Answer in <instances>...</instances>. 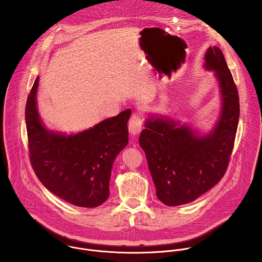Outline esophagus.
I'll return each mask as SVG.
<instances>
[{
	"label": "esophagus",
	"instance_id": "34e87169",
	"mask_svg": "<svg viewBox=\"0 0 262 262\" xmlns=\"http://www.w3.org/2000/svg\"><path fill=\"white\" fill-rule=\"evenodd\" d=\"M142 117L139 112L134 113L128 121V130L132 136H137L142 130Z\"/></svg>",
	"mask_w": 262,
	"mask_h": 262
}]
</instances>
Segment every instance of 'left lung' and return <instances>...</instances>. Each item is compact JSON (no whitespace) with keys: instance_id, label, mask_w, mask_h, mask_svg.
I'll list each match as a JSON object with an SVG mask.
<instances>
[{"instance_id":"obj_1","label":"left lung","mask_w":262,"mask_h":262,"mask_svg":"<svg viewBox=\"0 0 262 262\" xmlns=\"http://www.w3.org/2000/svg\"><path fill=\"white\" fill-rule=\"evenodd\" d=\"M204 67L214 71L222 111L206 135L168 117L150 116L139 144L145 151L158 198L168 206L192 202L214 186L225 174L237 130L239 97L222 51L209 48Z\"/></svg>"}]
</instances>
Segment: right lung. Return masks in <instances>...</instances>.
Returning <instances> with one entry per match:
<instances>
[{
    "label": "right lung",
    "mask_w": 262,
    "mask_h": 262,
    "mask_svg": "<svg viewBox=\"0 0 262 262\" xmlns=\"http://www.w3.org/2000/svg\"><path fill=\"white\" fill-rule=\"evenodd\" d=\"M37 77L26 103V125L32 168L46 188L81 207H96L110 195L113 163L128 143L129 108L76 135L49 130L42 123L36 94Z\"/></svg>",
    "instance_id": "add662e5"
}]
</instances>
